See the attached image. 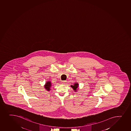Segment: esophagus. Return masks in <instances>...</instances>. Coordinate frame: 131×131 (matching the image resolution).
Returning a JSON list of instances; mask_svg holds the SVG:
<instances>
[{
    "label": "esophagus",
    "mask_w": 131,
    "mask_h": 131,
    "mask_svg": "<svg viewBox=\"0 0 131 131\" xmlns=\"http://www.w3.org/2000/svg\"><path fill=\"white\" fill-rule=\"evenodd\" d=\"M66 82V81H62V84H65Z\"/></svg>",
    "instance_id": "esophagus-1"
}]
</instances>
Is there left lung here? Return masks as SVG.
I'll return each instance as SVG.
<instances>
[{"label": "left lung", "instance_id": "left-lung-1", "mask_svg": "<svg viewBox=\"0 0 131 131\" xmlns=\"http://www.w3.org/2000/svg\"><path fill=\"white\" fill-rule=\"evenodd\" d=\"M71 87L73 88L74 91H76L78 88L79 87V84L78 83H75L73 85H71Z\"/></svg>", "mask_w": 131, "mask_h": 131}]
</instances>
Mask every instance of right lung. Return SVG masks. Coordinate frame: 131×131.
Masks as SVG:
<instances>
[{"mask_svg": "<svg viewBox=\"0 0 131 131\" xmlns=\"http://www.w3.org/2000/svg\"><path fill=\"white\" fill-rule=\"evenodd\" d=\"M52 86V84L50 81H47L46 83L44 85V88L46 90H47V91H50V88Z\"/></svg>", "mask_w": 131, "mask_h": 131, "instance_id": "right-lung-1", "label": "right lung"}]
</instances>
